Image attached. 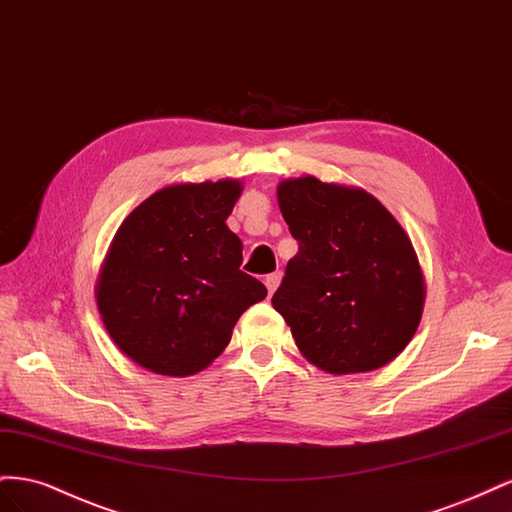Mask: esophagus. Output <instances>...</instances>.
<instances>
[{
    "label": "esophagus",
    "instance_id": "34e87169",
    "mask_svg": "<svg viewBox=\"0 0 512 512\" xmlns=\"http://www.w3.org/2000/svg\"><path fill=\"white\" fill-rule=\"evenodd\" d=\"M280 282H282V273H271V275H267L265 286H267L269 297H271V294L277 290V286H280Z\"/></svg>",
    "mask_w": 512,
    "mask_h": 512
}]
</instances>
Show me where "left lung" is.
Here are the masks:
<instances>
[{
    "mask_svg": "<svg viewBox=\"0 0 512 512\" xmlns=\"http://www.w3.org/2000/svg\"><path fill=\"white\" fill-rule=\"evenodd\" d=\"M277 205L299 252L271 303L299 352L333 376L391 363L414 337L427 294L404 226L363 188L312 175L280 181Z\"/></svg>",
    "mask_w": 512,
    "mask_h": 512,
    "instance_id": "1",
    "label": "left lung"
}]
</instances>
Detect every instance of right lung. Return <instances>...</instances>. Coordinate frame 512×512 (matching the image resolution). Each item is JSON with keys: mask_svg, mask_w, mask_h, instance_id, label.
Segmentation results:
<instances>
[{"mask_svg": "<svg viewBox=\"0 0 512 512\" xmlns=\"http://www.w3.org/2000/svg\"><path fill=\"white\" fill-rule=\"evenodd\" d=\"M239 179L173 183L117 228L96 284L106 333L136 365L194 376L228 346L247 307L267 297L243 273V243L226 226Z\"/></svg>", "mask_w": 512, "mask_h": 512, "instance_id": "add662e5", "label": "right lung"}]
</instances>
